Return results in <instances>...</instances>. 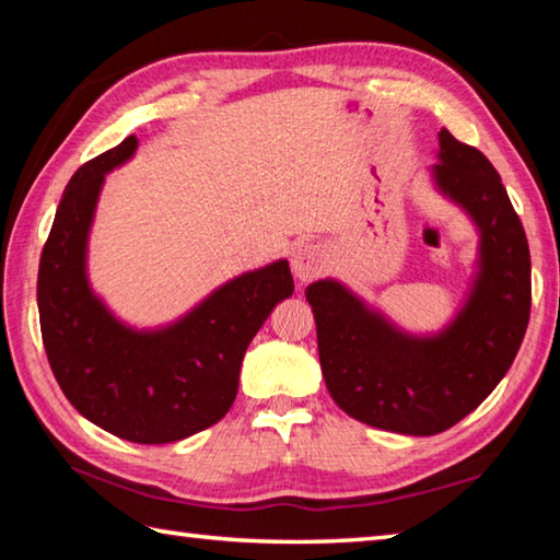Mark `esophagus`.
<instances>
[{"instance_id": "34e87169", "label": "esophagus", "mask_w": 560, "mask_h": 560, "mask_svg": "<svg viewBox=\"0 0 560 560\" xmlns=\"http://www.w3.org/2000/svg\"><path fill=\"white\" fill-rule=\"evenodd\" d=\"M324 269H326V252L320 244L306 242V244H299L296 249H293L291 271L299 283H308V281L318 279L320 273H324Z\"/></svg>"}]
</instances>
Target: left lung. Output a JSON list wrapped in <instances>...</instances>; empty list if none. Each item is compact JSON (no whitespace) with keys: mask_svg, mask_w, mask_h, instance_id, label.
Masks as SVG:
<instances>
[{"mask_svg":"<svg viewBox=\"0 0 560 560\" xmlns=\"http://www.w3.org/2000/svg\"><path fill=\"white\" fill-rule=\"evenodd\" d=\"M438 192L469 217L477 261L462 306L434 334H410L338 279L306 287L320 371L346 415L430 438L477 410L514 363L530 314L526 232L494 165L440 130Z\"/></svg>","mask_w":560,"mask_h":560,"instance_id":"8db88e82","label":"left lung"}]
</instances>
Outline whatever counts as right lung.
I'll return each instance as SVG.
<instances>
[{"label": "right lung", "instance_id": "obj_1", "mask_svg": "<svg viewBox=\"0 0 560 560\" xmlns=\"http://www.w3.org/2000/svg\"><path fill=\"white\" fill-rule=\"evenodd\" d=\"M138 138L89 160L69 179L39 261L42 338L54 377L86 420L120 440L165 444L230 412L246 346L293 293L287 259L244 271L165 326L120 320L91 287L89 236L110 170Z\"/></svg>", "mask_w": 560, "mask_h": 560}]
</instances>
